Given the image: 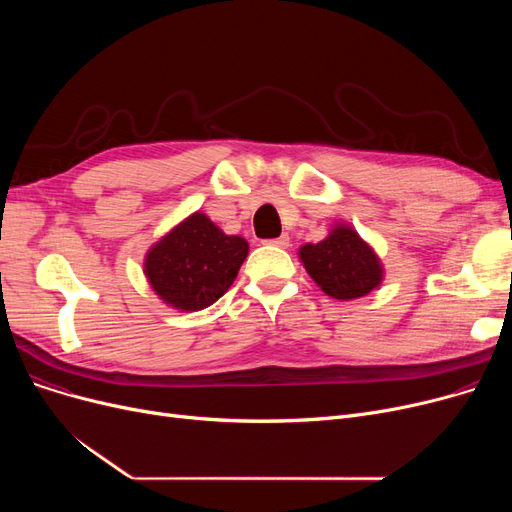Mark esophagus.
Segmentation results:
<instances>
[{"label": "esophagus", "instance_id": "1", "mask_svg": "<svg viewBox=\"0 0 512 512\" xmlns=\"http://www.w3.org/2000/svg\"><path fill=\"white\" fill-rule=\"evenodd\" d=\"M267 245H274V247L286 249V247L290 245V238H288V234H282V236H278V238H272V240H267Z\"/></svg>", "mask_w": 512, "mask_h": 512}]
</instances>
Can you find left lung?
I'll return each mask as SVG.
<instances>
[{
	"mask_svg": "<svg viewBox=\"0 0 512 512\" xmlns=\"http://www.w3.org/2000/svg\"><path fill=\"white\" fill-rule=\"evenodd\" d=\"M299 255L317 286L338 301L365 297L382 282L380 259L348 226H336L328 238L305 245Z\"/></svg>",
	"mask_w": 512,
	"mask_h": 512,
	"instance_id": "8db88e82",
	"label": "left lung"
}]
</instances>
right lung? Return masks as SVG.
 Returning a JSON list of instances; mask_svg holds the SVG:
<instances>
[{"label": "right lung", "instance_id": "add662e5", "mask_svg": "<svg viewBox=\"0 0 512 512\" xmlns=\"http://www.w3.org/2000/svg\"><path fill=\"white\" fill-rule=\"evenodd\" d=\"M247 253L245 238L224 234L197 211L147 253L145 274L170 307L199 311L232 286Z\"/></svg>", "mask_w": 512, "mask_h": 512}]
</instances>
